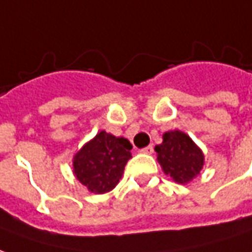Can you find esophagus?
<instances>
[{
	"mask_svg": "<svg viewBox=\"0 0 252 252\" xmlns=\"http://www.w3.org/2000/svg\"><path fill=\"white\" fill-rule=\"evenodd\" d=\"M153 146H146V148L140 149V153H143V155H152L153 153Z\"/></svg>",
	"mask_w": 252,
	"mask_h": 252,
	"instance_id": "obj_1",
	"label": "esophagus"
}]
</instances>
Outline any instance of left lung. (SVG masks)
I'll use <instances>...</instances> for the list:
<instances>
[{"instance_id":"obj_1","label":"left lung","mask_w":252,"mask_h":252,"mask_svg":"<svg viewBox=\"0 0 252 252\" xmlns=\"http://www.w3.org/2000/svg\"><path fill=\"white\" fill-rule=\"evenodd\" d=\"M157 161L165 175L176 184H188L200 174L204 165L201 149L182 131H168L162 135V143L155 148Z\"/></svg>"}]
</instances>
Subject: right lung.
<instances>
[{
	"label": "right lung",
	"mask_w": 252,
	"mask_h": 252,
	"mask_svg": "<svg viewBox=\"0 0 252 252\" xmlns=\"http://www.w3.org/2000/svg\"><path fill=\"white\" fill-rule=\"evenodd\" d=\"M131 149L132 145L126 138L100 131L77 152L73 172L92 193H107L120 182L126 161L132 157Z\"/></svg>",
	"instance_id": "right-lung-1"
}]
</instances>
